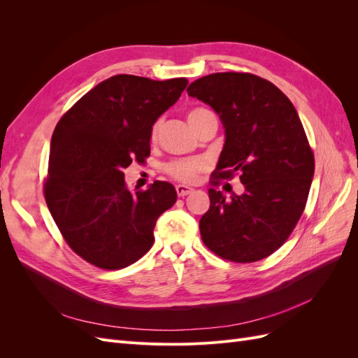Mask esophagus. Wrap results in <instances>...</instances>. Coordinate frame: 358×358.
I'll return each instance as SVG.
<instances>
[{
	"instance_id": "34e87169",
	"label": "esophagus",
	"mask_w": 358,
	"mask_h": 358,
	"mask_svg": "<svg viewBox=\"0 0 358 358\" xmlns=\"http://www.w3.org/2000/svg\"><path fill=\"white\" fill-rule=\"evenodd\" d=\"M194 189L189 188V187H185V185H176V192L179 197H185L188 196V194H191Z\"/></svg>"
}]
</instances>
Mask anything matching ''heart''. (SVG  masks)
Listing matches in <instances>:
<instances>
[{"label":"heart","instance_id":"obj_1","mask_svg":"<svg viewBox=\"0 0 358 358\" xmlns=\"http://www.w3.org/2000/svg\"><path fill=\"white\" fill-rule=\"evenodd\" d=\"M210 113L212 112L204 109V107H196V109H192L188 113V121L194 122V121H197L199 117L210 115ZM158 129H159V121L154 124L152 131H150V137L155 138L158 134ZM206 167H208V159L199 157V158H185V159L170 161L166 164L164 170L167 175L171 176L173 179H176L183 183H192L197 180V176Z\"/></svg>","mask_w":358,"mask_h":358}]
</instances>
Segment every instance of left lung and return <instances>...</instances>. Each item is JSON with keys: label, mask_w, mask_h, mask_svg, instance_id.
Segmentation results:
<instances>
[{"label": "left lung", "mask_w": 358, "mask_h": 358, "mask_svg": "<svg viewBox=\"0 0 358 358\" xmlns=\"http://www.w3.org/2000/svg\"><path fill=\"white\" fill-rule=\"evenodd\" d=\"M187 92L218 113L225 131L212 183L239 173L245 187L230 199L209 189L210 208L200 220L203 243L234 263L263 259L294 230L315 170L296 107L272 82L251 73L203 76Z\"/></svg>", "instance_id": "8db88e82"}]
</instances>
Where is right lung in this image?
<instances>
[{
	"label": "right lung",
	"mask_w": 358,
	"mask_h": 358,
	"mask_svg": "<svg viewBox=\"0 0 358 358\" xmlns=\"http://www.w3.org/2000/svg\"><path fill=\"white\" fill-rule=\"evenodd\" d=\"M188 80L117 74L86 92L55 127L45 199L73 251L106 270L124 268L154 245L162 212L176 203L169 182L134 194L124 169L150 154V131Z\"/></svg>",
	"instance_id": "obj_1"
}]
</instances>
